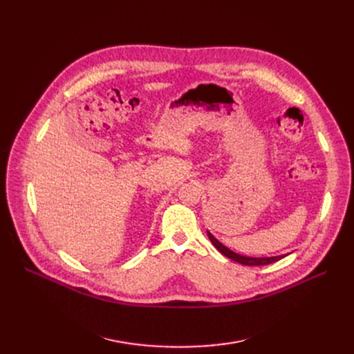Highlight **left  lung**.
I'll list each match as a JSON object with an SVG mask.
<instances>
[{
    "instance_id": "obj_1",
    "label": "left lung",
    "mask_w": 354,
    "mask_h": 354,
    "mask_svg": "<svg viewBox=\"0 0 354 354\" xmlns=\"http://www.w3.org/2000/svg\"><path fill=\"white\" fill-rule=\"evenodd\" d=\"M208 236L211 239V243L214 244V247L221 252L224 254L225 257L234 259V261L239 263V264H244V266H267V264H272L275 261H278V259H281L283 255L280 257H266V258H255V257H245V255H239L234 251H231L230 248H227L224 244H221L219 241L208 231Z\"/></svg>"
}]
</instances>
